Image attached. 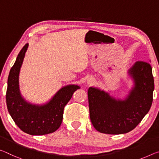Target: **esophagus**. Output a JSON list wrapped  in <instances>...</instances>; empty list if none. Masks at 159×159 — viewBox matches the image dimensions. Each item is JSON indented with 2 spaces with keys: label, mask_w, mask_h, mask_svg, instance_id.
Returning a JSON list of instances; mask_svg holds the SVG:
<instances>
[{
  "label": "esophagus",
  "mask_w": 159,
  "mask_h": 159,
  "mask_svg": "<svg viewBox=\"0 0 159 159\" xmlns=\"http://www.w3.org/2000/svg\"><path fill=\"white\" fill-rule=\"evenodd\" d=\"M95 80L93 77H89V79H87V84L89 85H92L95 84Z\"/></svg>",
  "instance_id": "1"
}]
</instances>
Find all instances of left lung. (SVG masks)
I'll list each match as a JSON object with an SVG mask.
<instances>
[{
	"label": "left lung",
	"mask_w": 159,
	"mask_h": 159,
	"mask_svg": "<svg viewBox=\"0 0 159 159\" xmlns=\"http://www.w3.org/2000/svg\"><path fill=\"white\" fill-rule=\"evenodd\" d=\"M128 73L134 80V87L125 100L116 99L97 88L89 89L90 118L98 132L125 134L134 129L149 111L154 89L150 64L137 61Z\"/></svg>",
	"instance_id": "obj_1"
}]
</instances>
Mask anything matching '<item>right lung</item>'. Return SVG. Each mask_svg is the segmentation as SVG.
<instances>
[{"label": "right lung", "instance_id": "add662e5", "mask_svg": "<svg viewBox=\"0 0 159 159\" xmlns=\"http://www.w3.org/2000/svg\"><path fill=\"white\" fill-rule=\"evenodd\" d=\"M28 45L25 44L20 52L10 71L7 107L15 123L24 132L31 135L50 134L61 126L65 105L80 86L69 85L61 88L46 104L33 105L27 102L20 92L19 74Z\"/></svg>", "mask_w": 159, "mask_h": 159}]
</instances>
